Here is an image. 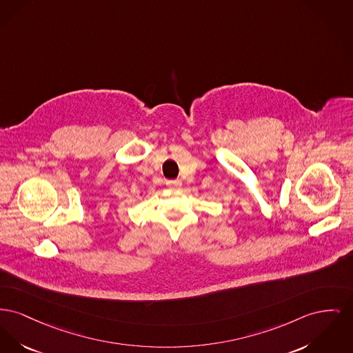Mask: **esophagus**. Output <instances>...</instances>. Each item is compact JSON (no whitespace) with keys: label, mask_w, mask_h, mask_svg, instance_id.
<instances>
[{"label":"esophagus","mask_w":353,"mask_h":353,"mask_svg":"<svg viewBox=\"0 0 353 353\" xmlns=\"http://www.w3.org/2000/svg\"><path fill=\"white\" fill-rule=\"evenodd\" d=\"M166 185L170 188H181V181L180 180H170V181H166Z\"/></svg>","instance_id":"obj_1"}]
</instances>
